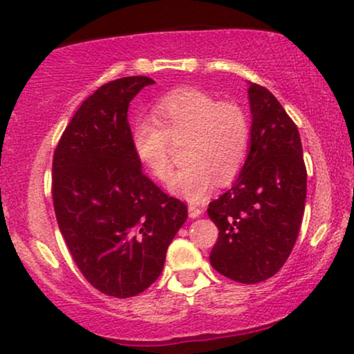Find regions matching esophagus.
Masks as SVG:
<instances>
[{
  "label": "esophagus",
  "instance_id": "obj_1",
  "mask_svg": "<svg viewBox=\"0 0 354 354\" xmlns=\"http://www.w3.org/2000/svg\"><path fill=\"white\" fill-rule=\"evenodd\" d=\"M188 211H189V218H191V219H196V218H199V216L203 214V209H201V207L194 206V204H189Z\"/></svg>",
  "mask_w": 354,
  "mask_h": 354
}]
</instances>
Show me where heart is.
Instances as JSON below:
<instances>
[{
    "instance_id": "1",
    "label": "heart",
    "mask_w": 354,
    "mask_h": 354,
    "mask_svg": "<svg viewBox=\"0 0 354 354\" xmlns=\"http://www.w3.org/2000/svg\"><path fill=\"white\" fill-rule=\"evenodd\" d=\"M151 118L131 129L136 160L160 181L171 173V142L185 145L188 163L169 181V191L191 203H201L219 183L232 181L245 163L250 123L234 102H219L194 87L176 88L151 105Z\"/></svg>"
}]
</instances>
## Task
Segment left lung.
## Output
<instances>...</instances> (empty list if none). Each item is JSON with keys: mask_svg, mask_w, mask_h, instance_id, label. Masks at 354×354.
<instances>
[{"mask_svg": "<svg viewBox=\"0 0 354 354\" xmlns=\"http://www.w3.org/2000/svg\"><path fill=\"white\" fill-rule=\"evenodd\" d=\"M247 93L249 153L231 189L207 207L219 229L209 261L227 279L259 283L282 269L299 237L306 168L299 129L280 102L252 82Z\"/></svg>", "mask_w": 354, "mask_h": 354, "instance_id": "8db88e82", "label": "left lung"}]
</instances>
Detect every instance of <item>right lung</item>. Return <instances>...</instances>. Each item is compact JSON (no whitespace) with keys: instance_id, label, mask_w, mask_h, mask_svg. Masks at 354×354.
Masks as SVG:
<instances>
[{"instance_id":"obj_1","label":"right lung","mask_w":354,"mask_h":354,"mask_svg":"<svg viewBox=\"0 0 354 354\" xmlns=\"http://www.w3.org/2000/svg\"><path fill=\"white\" fill-rule=\"evenodd\" d=\"M155 80H112L85 99L54 151L55 219L75 266L109 297H135L158 279L168 245L188 218L180 199L142 171L127 120Z\"/></svg>"}]
</instances>
